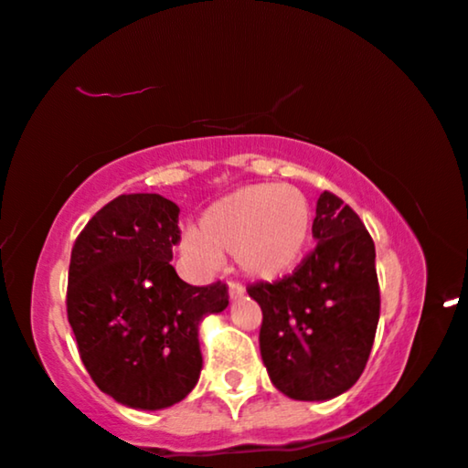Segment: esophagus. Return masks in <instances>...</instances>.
I'll list each match as a JSON object with an SVG mask.
<instances>
[{
    "label": "esophagus",
    "mask_w": 468,
    "mask_h": 468,
    "mask_svg": "<svg viewBox=\"0 0 468 468\" xmlns=\"http://www.w3.org/2000/svg\"><path fill=\"white\" fill-rule=\"evenodd\" d=\"M228 295H229V300H232V302L240 300V297L245 295V287H242L240 282H229V287H228Z\"/></svg>",
    "instance_id": "34e87169"
}]
</instances>
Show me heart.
Segmentation results:
<instances>
[{"mask_svg": "<svg viewBox=\"0 0 468 468\" xmlns=\"http://www.w3.org/2000/svg\"><path fill=\"white\" fill-rule=\"evenodd\" d=\"M313 236V207L287 184H257L215 200L189 229L184 250L202 266L234 253L250 279L279 281L300 266Z\"/></svg>", "mask_w": 468, "mask_h": 468, "instance_id": "obj_1", "label": "heart"}]
</instances>
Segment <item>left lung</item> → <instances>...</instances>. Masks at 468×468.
<instances>
[{
  "label": "left lung",
  "mask_w": 468,
  "mask_h": 468,
  "mask_svg": "<svg viewBox=\"0 0 468 468\" xmlns=\"http://www.w3.org/2000/svg\"><path fill=\"white\" fill-rule=\"evenodd\" d=\"M313 236L316 249L293 274L249 287L263 314V365L295 401H329L352 388L380 318L376 247L358 215L323 192Z\"/></svg>",
  "instance_id": "8db88e82"
}]
</instances>
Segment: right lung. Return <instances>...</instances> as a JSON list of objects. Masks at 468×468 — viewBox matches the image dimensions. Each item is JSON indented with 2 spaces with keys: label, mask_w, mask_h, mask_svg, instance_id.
<instances>
[{
  "label": "right lung",
  "mask_w": 468,
  "mask_h": 468,
  "mask_svg": "<svg viewBox=\"0 0 468 468\" xmlns=\"http://www.w3.org/2000/svg\"><path fill=\"white\" fill-rule=\"evenodd\" d=\"M179 207L124 194L86 223L71 250L67 316L88 374L133 410L186 399L202 369L200 324L228 308L223 282L192 287L171 266Z\"/></svg>",
  "instance_id": "1"
}]
</instances>
